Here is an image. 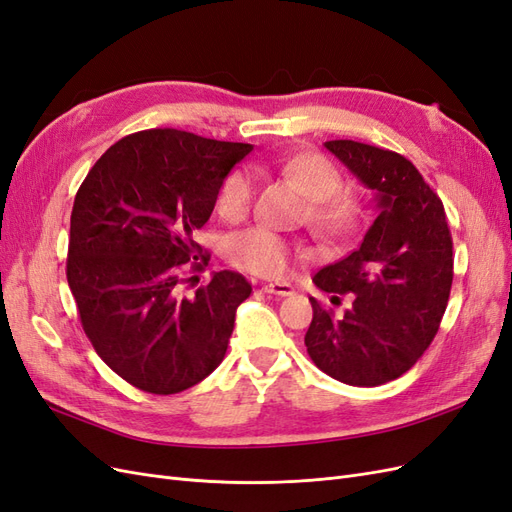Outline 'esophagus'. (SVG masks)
I'll return each instance as SVG.
<instances>
[{
  "label": "esophagus",
  "mask_w": 512,
  "mask_h": 512,
  "mask_svg": "<svg viewBox=\"0 0 512 512\" xmlns=\"http://www.w3.org/2000/svg\"><path fill=\"white\" fill-rule=\"evenodd\" d=\"M265 292L277 294V297H292L294 288L288 282H271V284L265 286Z\"/></svg>",
  "instance_id": "34e87169"
}]
</instances>
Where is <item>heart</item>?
Instances as JSON below:
<instances>
[{
  "label": "heart",
  "instance_id": "heart-1",
  "mask_svg": "<svg viewBox=\"0 0 512 512\" xmlns=\"http://www.w3.org/2000/svg\"><path fill=\"white\" fill-rule=\"evenodd\" d=\"M282 173L297 181L312 198L309 224L331 241H348L367 222V203L361 194L344 188V175L322 153H299L280 162ZM258 179L250 168H235L222 181L218 211L228 222H241L252 213ZM297 252L286 237L267 226H254L230 235L226 254L232 265L265 277H280L290 269Z\"/></svg>",
  "mask_w": 512,
  "mask_h": 512
}]
</instances>
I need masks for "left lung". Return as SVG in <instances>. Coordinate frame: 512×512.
I'll list each match as a JSON object with an SVG mask.
<instances>
[{
	"mask_svg": "<svg viewBox=\"0 0 512 512\" xmlns=\"http://www.w3.org/2000/svg\"><path fill=\"white\" fill-rule=\"evenodd\" d=\"M376 192L380 213L359 250L320 269L314 284L350 305L339 316L309 297V359L350 386H380L421 359L453 286V239L440 196L395 151L356 141L324 143Z\"/></svg>",
	"mask_w": 512,
	"mask_h": 512,
	"instance_id": "obj_1",
	"label": "left lung"
}]
</instances>
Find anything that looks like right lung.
<instances>
[{
	"instance_id": "obj_1",
	"label": "right lung",
	"mask_w": 512,
	"mask_h": 512,
	"mask_svg": "<svg viewBox=\"0 0 512 512\" xmlns=\"http://www.w3.org/2000/svg\"><path fill=\"white\" fill-rule=\"evenodd\" d=\"M250 151L173 128L134 132L106 149L76 192L68 286L91 346L136 389L181 393L224 359L252 284L220 271L190 297L181 286L185 269L209 262L194 235Z\"/></svg>"
}]
</instances>
